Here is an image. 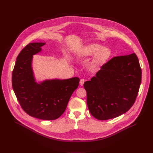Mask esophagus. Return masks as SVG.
Listing matches in <instances>:
<instances>
[{"label": "esophagus", "mask_w": 153, "mask_h": 153, "mask_svg": "<svg viewBox=\"0 0 153 153\" xmlns=\"http://www.w3.org/2000/svg\"><path fill=\"white\" fill-rule=\"evenodd\" d=\"M84 82H85V79H81L80 80V85H81V86H82L83 85V83H84Z\"/></svg>", "instance_id": "obj_1"}]
</instances>
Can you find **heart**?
<instances>
[{"label":"heart","instance_id":"b5f03b06","mask_svg":"<svg viewBox=\"0 0 153 153\" xmlns=\"http://www.w3.org/2000/svg\"><path fill=\"white\" fill-rule=\"evenodd\" d=\"M112 54L111 49L103 47L100 43H89L80 48L77 51V55L82 58H89L92 56L87 64V67L91 71L100 69L105 65Z\"/></svg>","mask_w":153,"mask_h":153}]
</instances>
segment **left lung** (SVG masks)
Returning a JSON list of instances; mask_svg holds the SVG:
<instances>
[{
    "label": "left lung",
    "mask_w": 153,
    "mask_h": 153,
    "mask_svg": "<svg viewBox=\"0 0 153 153\" xmlns=\"http://www.w3.org/2000/svg\"><path fill=\"white\" fill-rule=\"evenodd\" d=\"M141 80L142 70L135 53L108 61L83 84L91 115L104 120L127 112L136 100Z\"/></svg>",
    "instance_id": "1"
}]
</instances>
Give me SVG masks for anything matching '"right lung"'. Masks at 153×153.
<instances>
[{"instance_id": "right-lung-1", "label": "right lung", "mask_w": 153, "mask_h": 153, "mask_svg": "<svg viewBox=\"0 0 153 153\" xmlns=\"http://www.w3.org/2000/svg\"><path fill=\"white\" fill-rule=\"evenodd\" d=\"M43 42L30 43L17 57L12 86L23 110L31 117L45 120L59 118L65 111L80 79H46L37 82L32 67L33 56L42 51Z\"/></svg>"}]
</instances>
